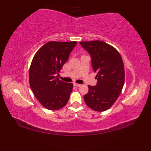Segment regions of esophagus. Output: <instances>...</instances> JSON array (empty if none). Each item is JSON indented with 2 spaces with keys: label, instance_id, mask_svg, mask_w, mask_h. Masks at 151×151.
<instances>
[{
  "label": "esophagus",
  "instance_id": "1",
  "mask_svg": "<svg viewBox=\"0 0 151 151\" xmlns=\"http://www.w3.org/2000/svg\"><path fill=\"white\" fill-rule=\"evenodd\" d=\"M74 86H76V87H80V86H81V84H77V83H74Z\"/></svg>",
  "mask_w": 151,
  "mask_h": 151
}]
</instances>
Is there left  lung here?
<instances>
[{
  "instance_id": "left-lung-1",
  "label": "left lung",
  "mask_w": 151,
  "mask_h": 151,
  "mask_svg": "<svg viewBox=\"0 0 151 151\" xmlns=\"http://www.w3.org/2000/svg\"><path fill=\"white\" fill-rule=\"evenodd\" d=\"M79 43L89 53L92 67L97 73V84L88 86L89 91L84 96V99L93 110L104 111L116 101L124 85L125 70L122 58L115 48L101 41Z\"/></svg>"
}]
</instances>
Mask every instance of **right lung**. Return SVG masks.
Here are the masks:
<instances>
[{
  "mask_svg": "<svg viewBox=\"0 0 151 151\" xmlns=\"http://www.w3.org/2000/svg\"><path fill=\"white\" fill-rule=\"evenodd\" d=\"M77 42H49L41 47L32 60L29 72L31 89L40 103L50 110L67 103L73 84L60 81L57 76L67 61Z\"/></svg>",
  "mask_w": 151,
  "mask_h": 151,
  "instance_id": "add662e5",
  "label": "right lung"
}]
</instances>
